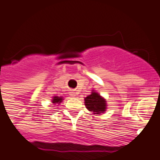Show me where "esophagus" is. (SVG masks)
<instances>
[{
    "instance_id": "obj_1",
    "label": "esophagus",
    "mask_w": 160,
    "mask_h": 160,
    "mask_svg": "<svg viewBox=\"0 0 160 160\" xmlns=\"http://www.w3.org/2000/svg\"><path fill=\"white\" fill-rule=\"evenodd\" d=\"M76 93L75 92H71V96H74V97H75V96H76Z\"/></svg>"
}]
</instances>
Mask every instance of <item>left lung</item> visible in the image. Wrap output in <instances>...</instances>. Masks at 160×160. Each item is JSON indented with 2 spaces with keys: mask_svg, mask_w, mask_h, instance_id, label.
<instances>
[{
  "mask_svg": "<svg viewBox=\"0 0 160 160\" xmlns=\"http://www.w3.org/2000/svg\"><path fill=\"white\" fill-rule=\"evenodd\" d=\"M84 105L87 109L91 111L93 115H101L105 113L107 109L106 99L95 90H92L91 94L84 98Z\"/></svg>",
  "mask_w": 160,
  "mask_h": 160,
  "instance_id": "8db88e82",
  "label": "left lung"
}]
</instances>
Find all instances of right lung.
I'll return each mask as SVG.
<instances>
[{"instance_id": "add662e5", "label": "right lung", "mask_w": 160, "mask_h": 160, "mask_svg": "<svg viewBox=\"0 0 160 160\" xmlns=\"http://www.w3.org/2000/svg\"><path fill=\"white\" fill-rule=\"evenodd\" d=\"M52 102H51L53 103L54 105H56V104H58V105H59L60 103L62 102V100H63V97H58V96H53L52 97Z\"/></svg>"}]
</instances>
